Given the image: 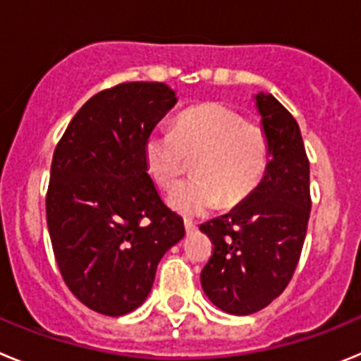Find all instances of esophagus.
I'll use <instances>...</instances> for the list:
<instances>
[{"mask_svg": "<svg viewBox=\"0 0 361 361\" xmlns=\"http://www.w3.org/2000/svg\"><path fill=\"white\" fill-rule=\"evenodd\" d=\"M184 228H186L188 233H193L197 229V226H195V222H191L190 219H186L184 220Z\"/></svg>", "mask_w": 361, "mask_h": 361, "instance_id": "esophagus-1", "label": "esophagus"}]
</instances>
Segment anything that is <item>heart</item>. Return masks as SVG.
I'll return each mask as SVG.
<instances>
[{
	"label": "heart",
	"instance_id": "obj_1",
	"mask_svg": "<svg viewBox=\"0 0 361 361\" xmlns=\"http://www.w3.org/2000/svg\"><path fill=\"white\" fill-rule=\"evenodd\" d=\"M146 171L157 186L170 190L193 159V175L170 193V206L183 215H204L220 202L233 208L260 184L269 161L262 126L247 123L219 103L190 108L173 130H153L142 146Z\"/></svg>",
	"mask_w": 361,
	"mask_h": 361
}]
</instances>
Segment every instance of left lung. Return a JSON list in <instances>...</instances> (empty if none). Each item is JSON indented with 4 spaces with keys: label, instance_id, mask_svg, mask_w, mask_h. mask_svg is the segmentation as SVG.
<instances>
[{
    "label": "left lung",
    "instance_id": "left-lung-1",
    "mask_svg": "<svg viewBox=\"0 0 361 361\" xmlns=\"http://www.w3.org/2000/svg\"><path fill=\"white\" fill-rule=\"evenodd\" d=\"M269 162L250 197L200 224L213 255L200 273L209 300L229 314H253L288 288L307 233L309 161L298 123L271 94L255 95Z\"/></svg>",
    "mask_w": 361,
    "mask_h": 361
}]
</instances>
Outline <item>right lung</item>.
<instances>
[{
  "label": "right lung",
  "mask_w": 361,
  "mask_h": 361,
  "mask_svg": "<svg viewBox=\"0 0 361 361\" xmlns=\"http://www.w3.org/2000/svg\"><path fill=\"white\" fill-rule=\"evenodd\" d=\"M175 103L164 82L99 92L54 152L47 224L57 266L73 296L106 317L148 298L161 258L186 235L142 157L146 137Z\"/></svg>",
  "instance_id": "right-lung-1"
}]
</instances>
